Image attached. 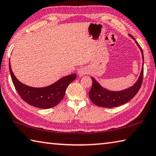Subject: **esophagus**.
Segmentation results:
<instances>
[{
  "label": "esophagus",
  "instance_id": "1",
  "mask_svg": "<svg viewBox=\"0 0 156 156\" xmlns=\"http://www.w3.org/2000/svg\"><path fill=\"white\" fill-rule=\"evenodd\" d=\"M89 73V71L87 68H84V67H83V68H80V69L78 70V73L80 76H83V75H85V74H87V73Z\"/></svg>",
  "mask_w": 156,
  "mask_h": 156
}]
</instances>
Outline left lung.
<instances>
[{
  "mask_svg": "<svg viewBox=\"0 0 156 156\" xmlns=\"http://www.w3.org/2000/svg\"><path fill=\"white\" fill-rule=\"evenodd\" d=\"M129 36L135 40L136 44H138V47L142 52V56L144 61L143 51H142L141 47L140 46L138 42L136 41V39L131 34H129ZM143 65L144 62L142 63L140 75L136 83L131 87L122 91H112L107 90V89L100 86V84L93 77H91L93 83H92L91 89L89 91V96L91 102L97 106L107 108L118 107L129 102V100L136 96V94L138 92L139 89L141 87L144 73Z\"/></svg>",
  "mask_w": 156,
  "mask_h": 156,
  "instance_id": "1",
  "label": "left lung"
}]
</instances>
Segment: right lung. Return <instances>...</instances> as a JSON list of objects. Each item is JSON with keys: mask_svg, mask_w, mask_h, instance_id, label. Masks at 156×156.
I'll return each instance as SVG.
<instances>
[{"mask_svg": "<svg viewBox=\"0 0 156 156\" xmlns=\"http://www.w3.org/2000/svg\"><path fill=\"white\" fill-rule=\"evenodd\" d=\"M9 67L13 84L21 98L31 106L40 109H49L58 104L64 98L69 84L76 78V74L73 73L46 87H31L21 83L16 78L11 69L10 60Z\"/></svg>", "mask_w": 156, "mask_h": 156, "instance_id": "add662e5", "label": "right lung"}]
</instances>
